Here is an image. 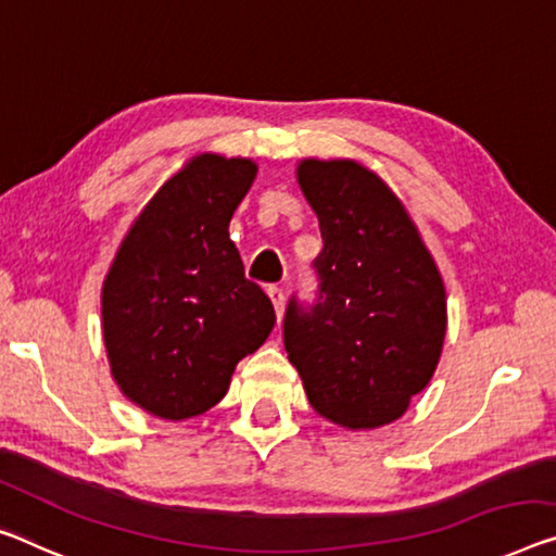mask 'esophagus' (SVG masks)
Segmentation results:
<instances>
[{"label": "esophagus", "mask_w": 556, "mask_h": 556, "mask_svg": "<svg viewBox=\"0 0 556 556\" xmlns=\"http://www.w3.org/2000/svg\"><path fill=\"white\" fill-rule=\"evenodd\" d=\"M268 298H270L273 307H276V315H278V320H280V315H283V305H286L283 290H280L278 286H268Z\"/></svg>", "instance_id": "34e87169"}]
</instances>
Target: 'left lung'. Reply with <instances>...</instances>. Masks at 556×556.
<instances>
[{
	"label": "left lung",
	"instance_id": "obj_1",
	"mask_svg": "<svg viewBox=\"0 0 556 556\" xmlns=\"http://www.w3.org/2000/svg\"><path fill=\"white\" fill-rule=\"evenodd\" d=\"M320 224L318 298H290L288 361L315 413L348 430L397 420L440 363L445 283L403 201L350 159L298 164Z\"/></svg>",
	"mask_w": 556,
	"mask_h": 556
}]
</instances>
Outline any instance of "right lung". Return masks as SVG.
I'll return each instance as SVG.
<instances>
[{
    "mask_svg": "<svg viewBox=\"0 0 556 556\" xmlns=\"http://www.w3.org/2000/svg\"><path fill=\"white\" fill-rule=\"evenodd\" d=\"M258 166L201 153L134 220L101 288V328L118 390L161 420L224 400L241 357L276 326L245 278L228 224Z\"/></svg>",
    "mask_w": 556,
    "mask_h": 556,
    "instance_id": "1",
    "label": "right lung"
}]
</instances>
